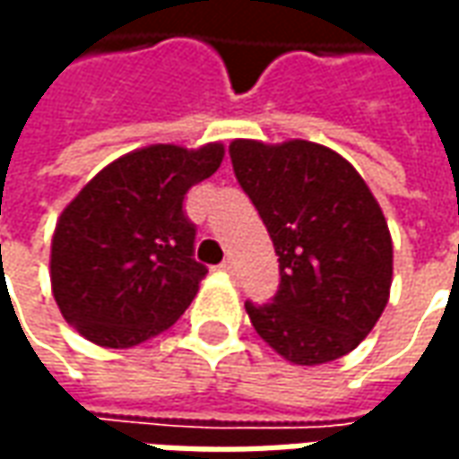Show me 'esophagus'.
I'll use <instances>...</instances> for the list:
<instances>
[{
    "label": "esophagus",
    "instance_id": "34e87169",
    "mask_svg": "<svg viewBox=\"0 0 459 459\" xmlns=\"http://www.w3.org/2000/svg\"><path fill=\"white\" fill-rule=\"evenodd\" d=\"M221 270H223V273H229V275H236V263H233V260H223V263H221Z\"/></svg>",
    "mask_w": 459,
    "mask_h": 459
}]
</instances>
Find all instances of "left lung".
Here are the masks:
<instances>
[{
  "label": "left lung",
  "mask_w": 459,
  "mask_h": 459,
  "mask_svg": "<svg viewBox=\"0 0 459 459\" xmlns=\"http://www.w3.org/2000/svg\"><path fill=\"white\" fill-rule=\"evenodd\" d=\"M229 154L280 263L273 302H246L255 332L299 366L349 354L374 329L391 292L394 243L378 201L325 144L233 140Z\"/></svg>",
  "instance_id": "1"
}]
</instances>
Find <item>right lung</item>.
<instances>
[{"instance_id":"obj_1","label":"right lung","mask_w":459,"mask_h":459,"mask_svg":"<svg viewBox=\"0 0 459 459\" xmlns=\"http://www.w3.org/2000/svg\"><path fill=\"white\" fill-rule=\"evenodd\" d=\"M223 144H150L85 184L51 240V288L88 342L127 349L169 329L206 278L194 260L186 191L221 167Z\"/></svg>"}]
</instances>
